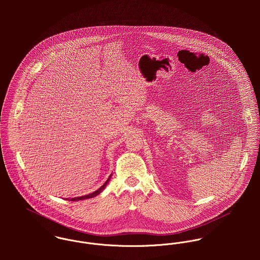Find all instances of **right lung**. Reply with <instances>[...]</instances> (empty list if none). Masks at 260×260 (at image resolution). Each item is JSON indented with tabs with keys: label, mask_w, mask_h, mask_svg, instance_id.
Listing matches in <instances>:
<instances>
[{
	"label": "right lung",
	"mask_w": 260,
	"mask_h": 260,
	"mask_svg": "<svg viewBox=\"0 0 260 260\" xmlns=\"http://www.w3.org/2000/svg\"><path fill=\"white\" fill-rule=\"evenodd\" d=\"M109 179L110 178H108V180L103 184V185L101 186L97 191H95V192H93V193H91V194H88V195H85V196H81V197H75V198H71V201H78V200H83V199H88V198H92V197H94V196H96V195H98L104 188H105V186L107 185V183H108V181H109Z\"/></svg>",
	"instance_id": "1"
}]
</instances>
